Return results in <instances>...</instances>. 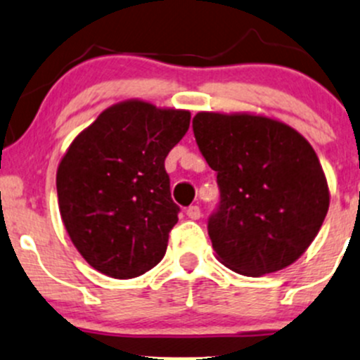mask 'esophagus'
<instances>
[{"instance_id":"1","label":"esophagus","mask_w":360,"mask_h":360,"mask_svg":"<svg viewBox=\"0 0 360 360\" xmlns=\"http://www.w3.org/2000/svg\"><path fill=\"white\" fill-rule=\"evenodd\" d=\"M186 216L190 217V219H200V216H202L200 207H198V205L188 207V209H186Z\"/></svg>"}]
</instances>
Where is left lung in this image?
I'll use <instances>...</instances> for the list:
<instances>
[{
    "label": "left lung",
    "instance_id": "left-lung-1",
    "mask_svg": "<svg viewBox=\"0 0 360 360\" xmlns=\"http://www.w3.org/2000/svg\"><path fill=\"white\" fill-rule=\"evenodd\" d=\"M193 132L217 172L221 202L207 226L217 259L248 277L292 264L329 209L328 179L310 143L256 112L200 111Z\"/></svg>",
    "mask_w": 360,
    "mask_h": 360
}]
</instances>
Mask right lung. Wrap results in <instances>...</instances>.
I'll return each instance as SVG.
<instances>
[{"instance_id": "obj_1", "label": "right lung", "mask_w": 360, "mask_h": 360, "mask_svg": "<svg viewBox=\"0 0 360 360\" xmlns=\"http://www.w3.org/2000/svg\"><path fill=\"white\" fill-rule=\"evenodd\" d=\"M190 118L186 110L122 101L69 144L57 169L60 217L72 245L101 274L134 278L165 256L179 207L163 163Z\"/></svg>"}]
</instances>
